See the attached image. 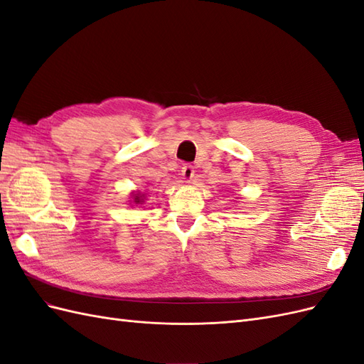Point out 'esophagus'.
Returning <instances> with one entry per match:
<instances>
[{
	"label": "esophagus",
	"mask_w": 364,
	"mask_h": 364,
	"mask_svg": "<svg viewBox=\"0 0 364 364\" xmlns=\"http://www.w3.org/2000/svg\"><path fill=\"white\" fill-rule=\"evenodd\" d=\"M182 176L185 181H191L194 178V167L190 164H185L182 167Z\"/></svg>",
	"instance_id": "esophagus-1"
}]
</instances>
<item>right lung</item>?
<instances>
[{"label": "right lung", "instance_id": "add662e5", "mask_svg": "<svg viewBox=\"0 0 364 364\" xmlns=\"http://www.w3.org/2000/svg\"><path fill=\"white\" fill-rule=\"evenodd\" d=\"M139 202H142V200L139 199V196L136 194V196H135V203H139Z\"/></svg>", "mask_w": 364, "mask_h": 364}]
</instances>
